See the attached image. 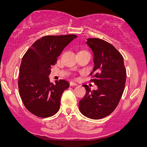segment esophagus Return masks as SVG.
<instances>
[{
	"instance_id": "1",
	"label": "esophagus",
	"mask_w": 147,
	"mask_h": 147,
	"mask_svg": "<svg viewBox=\"0 0 147 147\" xmlns=\"http://www.w3.org/2000/svg\"><path fill=\"white\" fill-rule=\"evenodd\" d=\"M69 85L71 86H77L78 84H76V83H75V82H71L69 83Z\"/></svg>"
}]
</instances>
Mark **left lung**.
Here are the masks:
<instances>
[{
	"mask_svg": "<svg viewBox=\"0 0 147 147\" xmlns=\"http://www.w3.org/2000/svg\"><path fill=\"white\" fill-rule=\"evenodd\" d=\"M87 45L94 53L93 82L98 86L91 90L87 85L86 93L79 102L81 113L98 120L112 113L118 106L125 86L126 71L123 57L111 44L98 38L88 39Z\"/></svg>",
	"mask_w": 147,
	"mask_h": 147,
	"instance_id": "left-lung-1",
	"label": "left lung"
}]
</instances>
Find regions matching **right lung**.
Returning <instances> with one entry per match:
<instances>
[{
    "label": "right lung",
    "mask_w": 147,
    "mask_h": 147,
    "mask_svg": "<svg viewBox=\"0 0 147 147\" xmlns=\"http://www.w3.org/2000/svg\"><path fill=\"white\" fill-rule=\"evenodd\" d=\"M77 37L45 36L37 40L23 55L19 69V91L25 108L34 115L47 118L59 110L62 93L69 84L59 80L53 84L48 76L64 48Z\"/></svg>",
    "instance_id": "right-lung-1"
}]
</instances>
